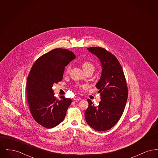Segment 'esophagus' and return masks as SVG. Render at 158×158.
<instances>
[{
    "label": "esophagus",
    "instance_id": "1",
    "mask_svg": "<svg viewBox=\"0 0 158 158\" xmlns=\"http://www.w3.org/2000/svg\"><path fill=\"white\" fill-rule=\"evenodd\" d=\"M75 101H79V100H81V98H80L79 97H75V98L73 99Z\"/></svg>",
    "mask_w": 158,
    "mask_h": 158
}]
</instances>
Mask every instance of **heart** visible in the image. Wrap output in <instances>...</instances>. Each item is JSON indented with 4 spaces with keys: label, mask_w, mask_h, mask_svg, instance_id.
<instances>
[{
    "label": "heart",
    "mask_w": 158,
    "mask_h": 158,
    "mask_svg": "<svg viewBox=\"0 0 158 158\" xmlns=\"http://www.w3.org/2000/svg\"><path fill=\"white\" fill-rule=\"evenodd\" d=\"M82 68L84 71H86L89 69H92L94 70V66L89 61H84L82 64ZM70 70V66H68L66 69V72L69 73Z\"/></svg>",
    "instance_id": "obj_1"
}]
</instances>
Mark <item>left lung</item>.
<instances>
[{
	"mask_svg": "<svg viewBox=\"0 0 158 158\" xmlns=\"http://www.w3.org/2000/svg\"><path fill=\"white\" fill-rule=\"evenodd\" d=\"M87 50L100 60L102 73L96 87L101 95L99 105L88 99L89 106L85 112L86 123L98 131L114 126L124 111L128 98L126 78L118 60L105 49L92 47Z\"/></svg>",
	"mask_w": 158,
	"mask_h": 158,
	"instance_id": "8db88e82",
	"label": "left lung"
}]
</instances>
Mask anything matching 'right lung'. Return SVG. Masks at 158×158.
<instances>
[{
  "label": "right lung",
  "instance_id": "obj_1",
  "mask_svg": "<svg viewBox=\"0 0 158 158\" xmlns=\"http://www.w3.org/2000/svg\"><path fill=\"white\" fill-rule=\"evenodd\" d=\"M75 55L67 49L55 48L35 61L27 81V97L32 117L47 128L54 127L64 120L72 99L54 97L53 84L63 79L64 67Z\"/></svg>",
  "mask_w": 158,
  "mask_h": 158
}]
</instances>
